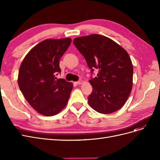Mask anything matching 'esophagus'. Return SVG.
Listing matches in <instances>:
<instances>
[{
  "label": "esophagus",
  "instance_id": "obj_1",
  "mask_svg": "<svg viewBox=\"0 0 160 160\" xmlns=\"http://www.w3.org/2000/svg\"><path fill=\"white\" fill-rule=\"evenodd\" d=\"M83 83V81H82V80H79L78 81L75 82V83L77 84V85H81V84H82Z\"/></svg>",
  "mask_w": 160,
  "mask_h": 160
}]
</instances>
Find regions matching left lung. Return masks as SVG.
<instances>
[{
    "instance_id": "1",
    "label": "left lung",
    "mask_w": 160,
    "mask_h": 160,
    "mask_svg": "<svg viewBox=\"0 0 160 160\" xmlns=\"http://www.w3.org/2000/svg\"><path fill=\"white\" fill-rule=\"evenodd\" d=\"M74 45L98 77L89 80L93 91L88 98L91 107L109 114L122 108L132 89L133 68L128 52L111 38L93 34L75 38Z\"/></svg>"
}]
</instances>
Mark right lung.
<instances>
[{
  "instance_id": "add662e5",
  "label": "right lung",
  "mask_w": 160,
  "mask_h": 160,
  "mask_svg": "<svg viewBox=\"0 0 160 160\" xmlns=\"http://www.w3.org/2000/svg\"><path fill=\"white\" fill-rule=\"evenodd\" d=\"M71 43V38L46 39L32 48L21 62L19 88L28 103L41 115H57L68 102L73 85L55 76L61 72L59 60Z\"/></svg>"
}]
</instances>
